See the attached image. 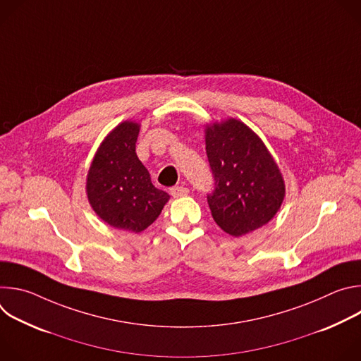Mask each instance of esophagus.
Listing matches in <instances>:
<instances>
[{
	"mask_svg": "<svg viewBox=\"0 0 361 361\" xmlns=\"http://www.w3.org/2000/svg\"><path fill=\"white\" fill-rule=\"evenodd\" d=\"M188 192H190L188 188H185V187H183V185H176V187L171 188V195H173L174 198L184 197V195H187Z\"/></svg>",
	"mask_w": 361,
	"mask_h": 361,
	"instance_id": "34e87169",
	"label": "esophagus"
}]
</instances>
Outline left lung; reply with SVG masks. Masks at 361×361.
Listing matches in <instances>:
<instances>
[{"label": "left lung", "instance_id": "left-lung-1", "mask_svg": "<svg viewBox=\"0 0 361 361\" xmlns=\"http://www.w3.org/2000/svg\"><path fill=\"white\" fill-rule=\"evenodd\" d=\"M205 151L216 180L207 197L217 226L233 237L266 226L286 197L283 174L271 152L237 118L205 124Z\"/></svg>", "mask_w": 361, "mask_h": 361}]
</instances>
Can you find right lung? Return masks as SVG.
<instances>
[{
    "mask_svg": "<svg viewBox=\"0 0 361 361\" xmlns=\"http://www.w3.org/2000/svg\"><path fill=\"white\" fill-rule=\"evenodd\" d=\"M137 121L114 127L97 148L87 174L85 192L94 213L109 226L141 233L159 219L170 195L152 185L135 154Z\"/></svg>",
    "mask_w": 361,
    "mask_h": 361,
    "instance_id": "obj_1",
    "label": "right lung"
}]
</instances>
